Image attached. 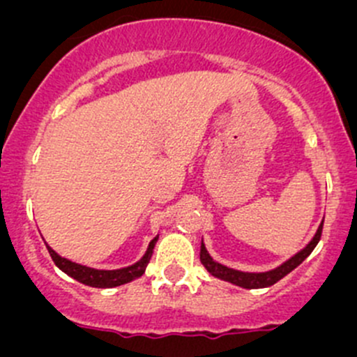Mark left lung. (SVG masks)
Wrapping results in <instances>:
<instances>
[{
  "label": "left lung",
  "mask_w": 357,
  "mask_h": 357,
  "mask_svg": "<svg viewBox=\"0 0 357 357\" xmlns=\"http://www.w3.org/2000/svg\"><path fill=\"white\" fill-rule=\"evenodd\" d=\"M323 221H325V219H323ZM321 231H323V222L319 225L318 231H316V235L312 236L311 242L302 248L301 252H297L294 257H290L289 261L283 262L282 266H278V268L266 273H245V271H238V269L228 268V266L219 264V262H215L214 259L208 255L207 248L204 245V240H202V247H200V261L202 264L205 266V269H207L212 276H215V278L225 280V282L233 283V285L236 287H242V289H266V287L275 285V283L280 282L283 276H287L290 271H294V269L297 268V266L301 264V262L304 261L312 250H314V247L318 245L319 238H321Z\"/></svg>",
  "instance_id": "left-lung-1"
}]
</instances>
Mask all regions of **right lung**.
I'll return each mask as SVG.
<instances>
[{"label":"right lung","instance_id":"1","mask_svg":"<svg viewBox=\"0 0 357 357\" xmlns=\"http://www.w3.org/2000/svg\"><path fill=\"white\" fill-rule=\"evenodd\" d=\"M158 236L150 242L149 248H146L145 255L139 259L138 262H135L132 266H128V268L122 269H95L88 268V266L77 264V262H72L68 259L62 257V255L56 254L52 247L46 243V248H48L50 255H52L53 262L62 269L66 275L70 276V278L77 280L79 283L88 287H95V289H114V287H121L124 283L132 282V280L139 278V276L145 273L146 266H149L150 257L153 254V247H155Z\"/></svg>","mask_w":357,"mask_h":357}]
</instances>
